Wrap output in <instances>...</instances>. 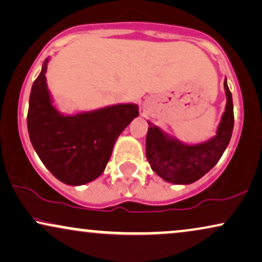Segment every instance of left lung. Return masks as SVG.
Segmentation results:
<instances>
[{"label":"left lung","mask_w":262,"mask_h":262,"mask_svg":"<svg viewBox=\"0 0 262 262\" xmlns=\"http://www.w3.org/2000/svg\"><path fill=\"white\" fill-rule=\"evenodd\" d=\"M225 110L214 137L199 144H187L148 122L146 158L151 169L164 181L173 184H190L206 175L228 147L233 129V105L226 78Z\"/></svg>","instance_id":"8db88e82"}]
</instances>
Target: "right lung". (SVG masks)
Masks as SVG:
<instances>
[{
  "label": "right lung",
  "mask_w": 262,
  "mask_h": 262,
  "mask_svg": "<svg viewBox=\"0 0 262 262\" xmlns=\"http://www.w3.org/2000/svg\"><path fill=\"white\" fill-rule=\"evenodd\" d=\"M48 57L30 95L27 129L31 144L56 179L82 186L102 175L115 142L139 116L134 103L115 104L91 111L63 114L56 107L47 83Z\"/></svg>",
  "instance_id": "right-lung-1"
}]
</instances>
